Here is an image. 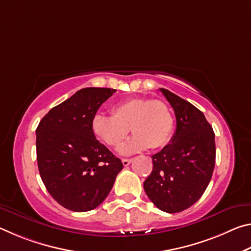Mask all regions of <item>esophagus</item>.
<instances>
[{"label":"esophagus","instance_id":"1","mask_svg":"<svg viewBox=\"0 0 251 251\" xmlns=\"http://www.w3.org/2000/svg\"><path fill=\"white\" fill-rule=\"evenodd\" d=\"M131 161H133V159H127V158L122 159V163H123V165H124V166H128Z\"/></svg>","mask_w":251,"mask_h":251}]
</instances>
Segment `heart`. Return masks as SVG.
Segmentation results:
<instances>
[{"label": "heart", "mask_w": 251, "mask_h": 251, "mask_svg": "<svg viewBox=\"0 0 251 251\" xmlns=\"http://www.w3.org/2000/svg\"><path fill=\"white\" fill-rule=\"evenodd\" d=\"M113 116L96 114L92 120V131L97 138L110 147H120L129 133L135 136L121 152L129 155L146 150L160 148L171 141L174 117L163 100L151 99H129L112 108Z\"/></svg>", "instance_id": "1"}]
</instances>
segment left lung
Instances as JSON below:
<instances>
[{
	"mask_svg": "<svg viewBox=\"0 0 251 251\" xmlns=\"http://www.w3.org/2000/svg\"><path fill=\"white\" fill-rule=\"evenodd\" d=\"M160 92L175 112L176 131L171 143L151 156L152 172L144 189L158 209L174 214L193 206L205 193L215 167V133L193 104L165 88Z\"/></svg>",
	"mask_w": 251,
	"mask_h": 251,
	"instance_id": "1",
	"label": "left lung"
}]
</instances>
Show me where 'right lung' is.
Returning <instances> with one entry per match:
<instances>
[{
	"label": "right lung",
	"instance_id": "add662e5",
	"mask_svg": "<svg viewBox=\"0 0 251 251\" xmlns=\"http://www.w3.org/2000/svg\"><path fill=\"white\" fill-rule=\"evenodd\" d=\"M116 90L82 88L42 118L36 128L37 166L44 185L66 209L99 207L123 169L120 158L97 141L92 120Z\"/></svg>",
	"mask_w": 251,
	"mask_h": 251
}]
</instances>
